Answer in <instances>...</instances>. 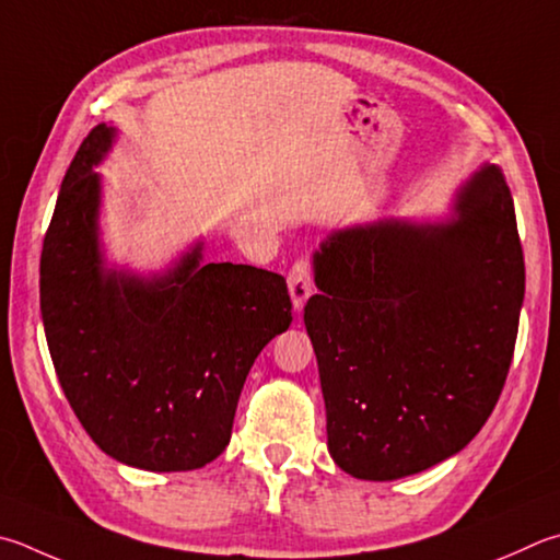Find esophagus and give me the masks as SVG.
Returning <instances> with one entry per match:
<instances>
[{
  "label": "esophagus",
  "instance_id": "34e87169",
  "mask_svg": "<svg viewBox=\"0 0 560 560\" xmlns=\"http://www.w3.org/2000/svg\"><path fill=\"white\" fill-rule=\"evenodd\" d=\"M289 293H291V301H293V308L301 311L303 303L311 296V289H313V264L308 259H296L293 261V267L289 269Z\"/></svg>",
  "mask_w": 560,
  "mask_h": 560
}]
</instances>
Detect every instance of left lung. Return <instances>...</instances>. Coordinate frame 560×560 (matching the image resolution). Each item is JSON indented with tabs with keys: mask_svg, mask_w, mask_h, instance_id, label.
<instances>
[{
	"mask_svg": "<svg viewBox=\"0 0 560 560\" xmlns=\"http://www.w3.org/2000/svg\"><path fill=\"white\" fill-rule=\"evenodd\" d=\"M439 225L384 220L315 254L303 320L328 448L360 480L439 465L490 419L514 358L524 252L502 168L485 166Z\"/></svg>",
	"mask_w": 560,
	"mask_h": 560,
	"instance_id": "8db88e82",
	"label": "left lung"
}]
</instances>
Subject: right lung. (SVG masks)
Masks as SVG:
<instances>
[{"label":"right lung","instance_id":"add662e5","mask_svg":"<svg viewBox=\"0 0 560 560\" xmlns=\"http://www.w3.org/2000/svg\"><path fill=\"white\" fill-rule=\"evenodd\" d=\"M112 137L97 125L83 139L44 237L50 360L107 455L141 470H196L228 448L254 360L293 320L287 279L249 264H200V247L161 279L105 271L93 166Z\"/></svg>","mask_w":560,"mask_h":560}]
</instances>
